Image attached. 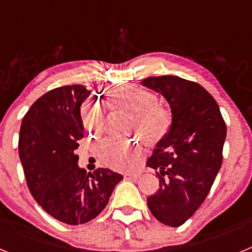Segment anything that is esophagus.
I'll list each match as a JSON object with an SVG mask.
<instances>
[{"label":"esophagus","instance_id":"esophagus-1","mask_svg":"<svg viewBox=\"0 0 252 252\" xmlns=\"http://www.w3.org/2000/svg\"><path fill=\"white\" fill-rule=\"evenodd\" d=\"M124 177L126 179H137L140 177V173H125Z\"/></svg>","mask_w":252,"mask_h":252}]
</instances>
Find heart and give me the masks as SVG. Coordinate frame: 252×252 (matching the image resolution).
I'll use <instances>...</instances> for the list:
<instances>
[{"instance_id": "b5f03b06", "label": "heart", "mask_w": 252, "mask_h": 252, "mask_svg": "<svg viewBox=\"0 0 252 252\" xmlns=\"http://www.w3.org/2000/svg\"><path fill=\"white\" fill-rule=\"evenodd\" d=\"M117 103L135 112L133 130H137L146 141L161 139L171 124V115L159 104L157 94L139 87H122L115 91ZM83 126L92 135H99L104 128V111L97 98L88 99L81 108ZM142 153L136 142L130 139L111 137L101 146V159L106 165L117 170H130L141 161Z\"/></svg>"}]
</instances>
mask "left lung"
Wrapping results in <instances>:
<instances>
[{
  "instance_id": "1",
  "label": "left lung",
  "mask_w": 252,
  "mask_h": 252,
  "mask_svg": "<svg viewBox=\"0 0 252 252\" xmlns=\"http://www.w3.org/2000/svg\"><path fill=\"white\" fill-rule=\"evenodd\" d=\"M141 83L164 95L171 110L170 128L146 162L159 177V189L148 197V207L158 221L179 227L212 188L222 165L226 124L201 84L175 75L149 77Z\"/></svg>"
}]
</instances>
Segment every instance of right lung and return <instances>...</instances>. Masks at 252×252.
Listing matches in <instances>:
<instances>
[{"label":"right lung","mask_w":252,"mask_h":252,"mask_svg":"<svg viewBox=\"0 0 252 252\" xmlns=\"http://www.w3.org/2000/svg\"><path fill=\"white\" fill-rule=\"evenodd\" d=\"M90 94L79 84L49 91L20 128L19 155L31 195L51 217L72 226L97 217L124 179L110 169L87 173L78 166L75 150L84 137L81 104Z\"/></svg>","instance_id":"1"}]
</instances>
